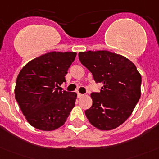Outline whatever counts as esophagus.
<instances>
[{
	"mask_svg": "<svg viewBox=\"0 0 159 159\" xmlns=\"http://www.w3.org/2000/svg\"><path fill=\"white\" fill-rule=\"evenodd\" d=\"M83 96H84V94H82V93H79V92L77 93V98H81Z\"/></svg>",
	"mask_w": 159,
	"mask_h": 159,
	"instance_id": "obj_1",
	"label": "esophagus"
}]
</instances>
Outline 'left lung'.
<instances>
[{
	"instance_id": "1",
	"label": "left lung",
	"mask_w": 159,
	"mask_h": 159,
	"mask_svg": "<svg viewBox=\"0 0 159 159\" xmlns=\"http://www.w3.org/2000/svg\"><path fill=\"white\" fill-rule=\"evenodd\" d=\"M80 62L92 73L101 91L90 94L93 104L85 114L101 130H111L130 116L140 98L141 75L135 65L120 54L108 51L79 53Z\"/></svg>"
}]
</instances>
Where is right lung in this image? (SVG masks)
<instances>
[{
  "label": "right lung",
  "instance_id": "add662e5",
  "mask_svg": "<svg viewBox=\"0 0 159 159\" xmlns=\"http://www.w3.org/2000/svg\"><path fill=\"white\" fill-rule=\"evenodd\" d=\"M75 52L51 51L27 63L16 79L15 97L32 126L44 131L58 129L75 106V92L58 91L75 60Z\"/></svg>",
  "mask_w": 159,
  "mask_h": 159
}]
</instances>
